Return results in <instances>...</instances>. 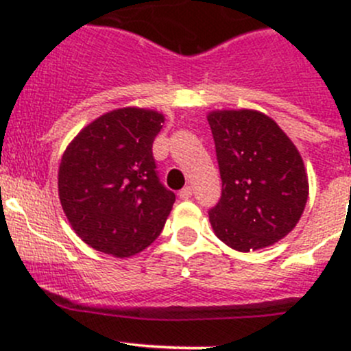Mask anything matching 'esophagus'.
I'll return each mask as SVG.
<instances>
[{
	"mask_svg": "<svg viewBox=\"0 0 351 351\" xmlns=\"http://www.w3.org/2000/svg\"><path fill=\"white\" fill-rule=\"evenodd\" d=\"M192 193H193V190H192V186H185V189H182L180 190V198H182V200H189L190 197H192Z\"/></svg>",
	"mask_w": 351,
	"mask_h": 351,
	"instance_id": "1",
	"label": "esophagus"
}]
</instances>
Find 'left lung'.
Masks as SVG:
<instances>
[{"mask_svg": "<svg viewBox=\"0 0 351 351\" xmlns=\"http://www.w3.org/2000/svg\"><path fill=\"white\" fill-rule=\"evenodd\" d=\"M222 180L208 210L215 236L241 253L285 238L302 215L309 182L300 153L274 119L256 110L207 115Z\"/></svg>", "mask_w": 351, "mask_h": 351, "instance_id": "obj_1", "label": "left lung"}]
</instances>
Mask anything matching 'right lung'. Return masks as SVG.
<instances>
[{
	"label": "right lung",
	"mask_w": 351,
	"mask_h": 351,
	"mask_svg": "<svg viewBox=\"0 0 351 351\" xmlns=\"http://www.w3.org/2000/svg\"><path fill=\"white\" fill-rule=\"evenodd\" d=\"M162 123L156 110L117 108L88 123L66 147L59 200L71 228L93 250L129 258L161 234L175 204L153 158Z\"/></svg>",
	"instance_id": "add662e5"
}]
</instances>
